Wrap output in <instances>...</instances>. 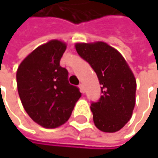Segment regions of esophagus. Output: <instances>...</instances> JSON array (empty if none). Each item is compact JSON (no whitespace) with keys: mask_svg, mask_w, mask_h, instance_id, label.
<instances>
[{"mask_svg":"<svg viewBox=\"0 0 158 158\" xmlns=\"http://www.w3.org/2000/svg\"><path fill=\"white\" fill-rule=\"evenodd\" d=\"M79 90L81 91V93H84V87H83V84H79Z\"/></svg>","mask_w":158,"mask_h":158,"instance_id":"34e87169","label":"esophagus"}]
</instances>
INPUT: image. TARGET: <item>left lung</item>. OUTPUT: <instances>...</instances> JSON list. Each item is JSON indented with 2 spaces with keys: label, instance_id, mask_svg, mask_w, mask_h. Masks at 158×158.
Returning a JSON list of instances; mask_svg holds the SVG:
<instances>
[{
  "label": "left lung",
  "instance_id": "1",
  "mask_svg": "<svg viewBox=\"0 0 158 158\" xmlns=\"http://www.w3.org/2000/svg\"><path fill=\"white\" fill-rule=\"evenodd\" d=\"M76 50L96 72L102 96L91 103L95 126L105 133L121 130L132 118L136 79L122 54L105 42L77 43Z\"/></svg>",
  "mask_w": 158,
  "mask_h": 158
}]
</instances>
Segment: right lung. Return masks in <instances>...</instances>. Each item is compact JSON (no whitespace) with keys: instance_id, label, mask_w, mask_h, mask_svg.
Listing matches in <instances>:
<instances>
[{"instance_id":"add662e5","label":"right lung","mask_w":158,"mask_h":158,"mask_svg":"<svg viewBox=\"0 0 158 158\" xmlns=\"http://www.w3.org/2000/svg\"><path fill=\"white\" fill-rule=\"evenodd\" d=\"M67 48L63 41L54 39L32 51L16 72L18 93L27 114L45 128H56L70 117L81 96L70 85L69 72L60 67Z\"/></svg>"}]
</instances>
